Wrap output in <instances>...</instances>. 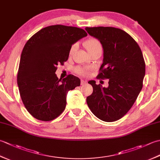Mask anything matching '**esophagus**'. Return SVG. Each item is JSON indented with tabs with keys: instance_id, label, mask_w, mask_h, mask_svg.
Returning <instances> with one entry per match:
<instances>
[{
	"instance_id": "esophagus-1",
	"label": "esophagus",
	"mask_w": 160,
	"mask_h": 160,
	"mask_svg": "<svg viewBox=\"0 0 160 160\" xmlns=\"http://www.w3.org/2000/svg\"><path fill=\"white\" fill-rule=\"evenodd\" d=\"M86 83H87V81L84 80H81V82H80L81 85H84V84H86Z\"/></svg>"
}]
</instances>
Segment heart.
<instances>
[{
	"label": "heart",
	"mask_w": 160,
	"mask_h": 160,
	"mask_svg": "<svg viewBox=\"0 0 160 160\" xmlns=\"http://www.w3.org/2000/svg\"><path fill=\"white\" fill-rule=\"evenodd\" d=\"M84 45L85 46L88 52H91L92 51L96 50V49H102V45L100 42L98 41V40L96 38H89L85 42H84ZM77 48V45L76 44H74L72 47H71L70 51H69V54L70 55H72L74 53L75 51H76ZM76 71L78 73L81 74V75H86L87 73V69H82V68H77Z\"/></svg>",
	"instance_id": "heart-1"
}]
</instances>
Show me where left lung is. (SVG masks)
<instances>
[{"label":"left lung","mask_w":160,"mask_h":160,"mask_svg":"<svg viewBox=\"0 0 160 160\" xmlns=\"http://www.w3.org/2000/svg\"><path fill=\"white\" fill-rule=\"evenodd\" d=\"M103 48L101 72L98 77L108 79V87L88 83L93 93L87 98L91 112L104 122L116 121L130 110L142 89L145 62L142 51L132 37L120 29L111 27L86 28Z\"/></svg>","instance_id":"left-lung-1"}]
</instances>
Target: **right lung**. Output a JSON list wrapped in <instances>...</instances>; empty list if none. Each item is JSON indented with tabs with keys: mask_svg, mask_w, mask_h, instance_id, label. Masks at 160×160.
Listing matches in <instances>:
<instances>
[{
	"mask_svg": "<svg viewBox=\"0 0 160 160\" xmlns=\"http://www.w3.org/2000/svg\"><path fill=\"white\" fill-rule=\"evenodd\" d=\"M87 36L84 29L61 25L40 29L26 42L17 76L19 92L33 118L50 121L62 113L68 91L80 85L73 75L58 79L57 65L69 58L71 46Z\"/></svg>",
	"mask_w": 160,
	"mask_h": 160,
	"instance_id": "obj_1",
	"label": "right lung"
}]
</instances>
